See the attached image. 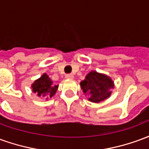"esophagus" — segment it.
<instances>
[{
  "label": "esophagus",
  "mask_w": 149,
  "mask_h": 149,
  "mask_svg": "<svg viewBox=\"0 0 149 149\" xmlns=\"http://www.w3.org/2000/svg\"><path fill=\"white\" fill-rule=\"evenodd\" d=\"M73 77H74V76L72 74V73H69V74H67L65 76V78H66V79H72Z\"/></svg>",
  "instance_id": "34e87169"
}]
</instances>
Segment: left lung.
Masks as SVG:
<instances>
[{
	"instance_id": "left-lung-1",
	"label": "left lung",
	"mask_w": 149,
	"mask_h": 149,
	"mask_svg": "<svg viewBox=\"0 0 149 149\" xmlns=\"http://www.w3.org/2000/svg\"><path fill=\"white\" fill-rule=\"evenodd\" d=\"M81 86L84 93L88 95V100L98 103L109 97L114 85L111 78L93 71L90 72L81 81Z\"/></svg>"
}]
</instances>
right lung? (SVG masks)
<instances>
[{"label": "right lung", "mask_w": 149, "mask_h": 149, "mask_svg": "<svg viewBox=\"0 0 149 149\" xmlns=\"http://www.w3.org/2000/svg\"><path fill=\"white\" fill-rule=\"evenodd\" d=\"M58 86H53L52 81L49 79V76L47 74H44L41 77L37 80L34 82L32 88L34 93H37L39 97H44V98H51L52 96H54L57 90Z\"/></svg>", "instance_id": "add662e5"}]
</instances>
